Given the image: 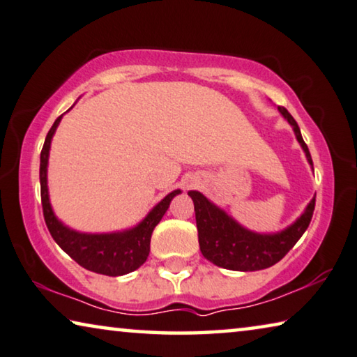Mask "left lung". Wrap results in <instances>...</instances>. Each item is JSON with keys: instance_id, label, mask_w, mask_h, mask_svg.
Returning <instances> with one entry per match:
<instances>
[{"instance_id": "1", "label": "left lung", "mask_w": 357, "mask_h": 357, "mask_svg": "<svg viewBox=\"0 0 357 357\" xmlns=\"http://www.w3.org/2000/svg\"><path fill=\"white\" fill-rule=\"evenodd\" d=\"M279 112L292 124L297 140L312 166L310 150L301 137L297 121L284 107H279ZM188 195L195 202L197 239H199L202 255L213 265L233 271L265 270L284 259L310 227L316 204V197H312L298 220L284 231L276 234H257L236 223L231 217L213 206L199 191H188Z\"/></svg>"}]
</instances>
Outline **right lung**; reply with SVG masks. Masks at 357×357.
<instances>
[{
	"mask_svg": "<svg viewBox=\"0 0 357 357\" xmlns=\"http://www.w3.org/2000/svg\"><path fill=\"white\" fill-rule=\"evenodd\" d=\"M62 119V114L56 119L52 128L49 129L46 135L45 145L41 150L40 161V183H41V204L43 215L47 225V229L54 241L73 259L78 265L86 270L94 271L105 276H123L134 271L140 265H144L150 254V241L151 233L166 211L169 209L172 197L180 193L175 190L169 193L164 199L153 207V211L142 220L135 228L128 229L123 233H109V234H86L73 231L60 223L49 204L46 172H47V156L49 148H51V139L56 132L57 126Z\"/></svg>",
	"mask_w": 357,
	"mask_h": 357,
	"instance_id": "obj_1",
	"label": "right lung"
}]
</instances>
